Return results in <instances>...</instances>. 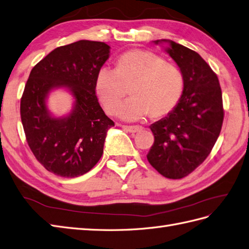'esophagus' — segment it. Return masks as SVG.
<instances>
[{
  "label": "esophagus",
  "instance_id": "1",
  "mask_svg": "<svg viewBox=\"0 0 249 249\" xmlns=\"http://www.w3.org/2000/svg\"><path fill=\"white\" fill-rule=\"evenodd\" d=\"M123 128L131 133H137L142 130V125H123Z\"/></svg>",
  "mask_w": 249,
  "mask_h": 249
}]
</instances>
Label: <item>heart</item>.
I'll return each instance as SVG.
<instances>
[{"instance_id": "1", "label": "heart", "mask_w": 249, "mask_h": 249, "mask_svg": "<svg viewBox=\"0 0 249 249\" xmlns=\"http://www.w3.org/2000/svg\"><path fill=\"white\" fill-rule=\"evenodd\" d=\"M131 98L118 108L127 93ZM95 90L108 114L136 120L148 113L150 118L167 116L178 105L184 77L178 66L152 52L129 51L117 59L115 71L102 68L97 72Z\"/></svg>"}]
</instances>
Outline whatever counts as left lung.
Listing matches in <instances>:
<instances>
[{
	"mask_svg": "<svg viewBox=\"0 0 249 249\" xmlns=\"http://www.w3.org/2000/svg\"><path fill=\"white\" fill-rule=\"evenodd\" d=\"M161 41L170 43L166 51L183 74L184 90L174 110L150 126L154 143L147 159L162 177L179 179L203 163L220 135L222 90L216 74L196 52Z\"/></svg>",
	"mask_w": 249,
	"mask_h": 249,
	"instance_id": "1",
	"label": "left lung"
}]
</instances>
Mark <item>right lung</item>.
<instances>
[{
    "mask_svg": "<svg viewBox=\"0 0 249 249\" xmlns=\"http://www.w3.org/2000/svg\"><path fill=\"white\" fill-rule=\"evenodd\" d=\"M108 53L105 42L80 40L57 47L30 71L20 105L24 133L36 160L58 177L83 175L104 153L114 121L99 105L95 80ZM57 86L70 88L76 99L64 119L50 117L45 106L46 95Z\"/></svg>",
    "mask_w": 249,
    "mask_h": 249,
    "instance_id": "right-lung-1",
    "label": "right lung"
}]
</instances>
